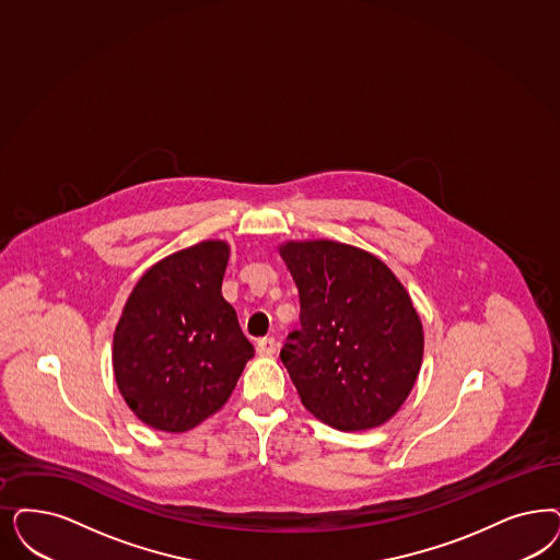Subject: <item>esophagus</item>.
Instances as JSON below:
<instances>
[{"label": "esophagus", "mask_w": 560, "mask_h": 560, "mask_svg": "<svg viewBox=\"0 0 560 560\" xmlns=\"http://www.w3.org/2000/svg\"><path fill=\"white\" fill-rule=\"evenodd\" d=\"M256 351L260 355H272L277 351V339L275 337H262L256 341Z\"/></svg>", "instance_id": "1"}]
</instances>
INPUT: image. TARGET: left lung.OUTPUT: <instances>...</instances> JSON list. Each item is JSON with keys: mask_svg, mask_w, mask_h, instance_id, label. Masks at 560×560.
Here are the masks:
<instances>
[{"mask_svg": "<svg viewBox=\"0 0 560 560\" xmlns=\"http://www.w3.org/2000/svg\"><path fill=\"white\" fill-rule=\"evenodd\" d=\"M300 293V328L281 362L304 407L343 432L385 424L413 388L424 353L420 316L385 262L316 240L281 248Z\"/></svg>", "mask_w": 560, "mask_h": 560, "instance_id": "1", "label": "left lung"}]
</instances>
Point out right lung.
I'll return each mask as SVG.
<instances>
[{
    "label": "right lung",
    "mask_w": 560,
    "mask_h": 560,
    "mask_svg": "<svg viewBox=\"0 0 560 560\" xmlns=\"http://www.w3.org/2000/svg\"><path fill=\"white\" fill-rule=\"evenodd\" d=\"M230 246L175 252L142 275L114 335V374L138 420L186 432L230 399L254 355L221 295Z\"/></svg>",
    "instance_id": "right-lung-1"
}]
</instances>
